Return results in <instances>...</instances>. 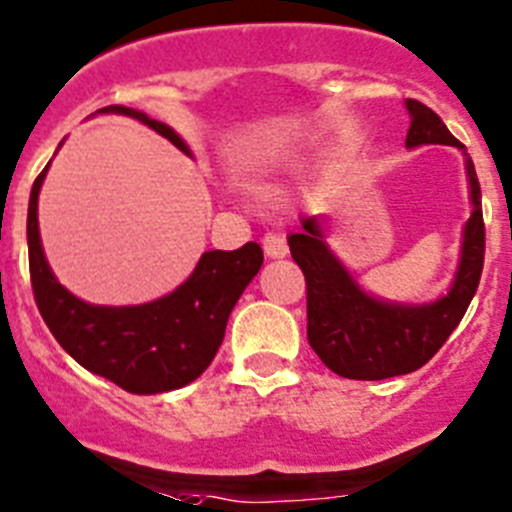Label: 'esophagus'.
Segmentation results:
<instances>
[{
	"label": "esophagus",
	"mask_w": 512,
	"mask_h": 512,
	"mask_svg": "<svg viewBox=\"0 0 512 512\" xmlns=\"http://www.w3.org/2000/svg\"><path fill=\"white\" fill-rule=\"evenodd\" d=\"M262 250H265V255L270 257V260H280V257L288 255L285 237H280V234L275 232H267L265 237H262Z\"/></svg>",
	"instance_id": "esophagus-1"
}]
</instances>
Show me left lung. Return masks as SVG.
I'll use <instances>...</instances> for the list:
<instances>
[{"label": "left lung", "instance_id": "obj_1", "mask_svg": "<svg viewBox=\"0 0 512 512\" xmlns=\"http://www.w3.org/2000/svg\"><path fill=\"white\" fill-rule=\"evenodd\" d=\"M404 105L412 118L407 148L439 143L462 151L472 212L462 227L460 262L452 285L429 303H394L366 293L328 245L321 217H300L303 229L290 234L288 245L308 285V343L323 364L343 379L381 381L422 369L460 326L482 275L485 224L475 164L432 108L412 98Z\"/></svg>", "mask_w": 512, "mask_h": 512}]
</instances>
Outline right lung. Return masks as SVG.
Here are the masks:
<instances>
[{"label":"right lung","instance_id":"1","mask_svg":"<svg viewBox=\"0 0 512 512\" xmlns=\"http://www.w3.org/2000/svg\"><path fill=\"white\" fill-rule=\"evenodd\" d=\"M98 113L136 118L191 156V148L174 128L148 118L136 108L108 105ZM50 164L32 184L27 247L37 308L55 341L90 374L103 376L131 394H164L199 379L222 346L234 303L260 272V245L247 242L232 252H204L194 272L174 293L151 303H85L60 285L42 250L37 202Z\"/></svg>","mask_w":512,"mask_h":512}]
</instances>
